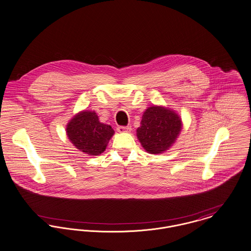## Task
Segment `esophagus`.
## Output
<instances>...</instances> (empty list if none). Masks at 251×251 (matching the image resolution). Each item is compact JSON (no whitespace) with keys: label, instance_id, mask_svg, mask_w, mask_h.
<instances>
[{"label":"esophagus","instance_id":"obj_1","mask_svg":"<svg viewBox=\"0 0 251 251\" xmlns=\"http://www.w3.org/2000/svg\"><path fill=\"white\" fill-rule=\"evenodd\" d=\"M116 130L119 133H128V132H131L132 128H131V126H118L116 128Z\"/></svg>","mask_w":251,"mask_h":251}]
</instances>
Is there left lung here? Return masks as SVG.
<instances>
[{"label":"left lung","mask_w":251,"mask_h":251,"mask_svg":"<svg viewBox=\"0 0 251 251\" xmlns=\"http://www.w3.org/2000/svg\"><path fill=\"white\" fill-rule=\"evenodd\" d=\"M180 130L181 120L175 112L153 106L144 112L136 135L148 153L159 154L169 149Z\"/></svg>","instance_id":"left-lung-1"}]
</instances>
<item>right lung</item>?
<instances>
[{"label":"right lung","mask_w":251,"mask_h":251,"mask_svg":"<svg viewBox=\"0 0 251 251\" xmlns=\"http://www.w3.org/2000/svg\"><path fill=\"white\" fill-rule=\"evenodd\" d=\"M115 131L110 125L101 123L95 112L83 111L67 125V135L81 152L91 155L103 153Z\"/></svg>","instance_id":"obj_1"}]
</instances>
